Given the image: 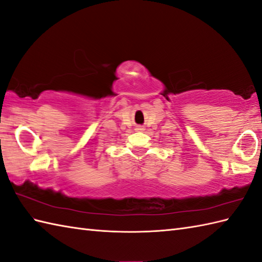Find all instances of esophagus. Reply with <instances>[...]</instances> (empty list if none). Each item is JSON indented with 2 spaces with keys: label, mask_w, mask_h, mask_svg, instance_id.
Masks as SVG:
<instances>
[{
  "label": "esophagus",
  "mask_w": 262,
  "mask_h": 262,
  "mask_svg": "<svg viewBox=\"0 0 262 262\" xmlns=\"http://www.w3.org/2000/svg\"><path fill=\"white\" fill-rule=\"evenodd\" d=\"M136 130H137V132H141V130H143L142 126H136Z\"/></svg>",
  "instance_id": "34e87169"
}]
</instances>
